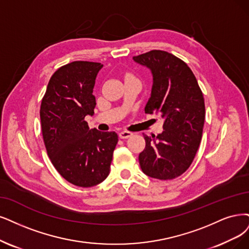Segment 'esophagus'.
I'll return each instance as SVG.
<instances>
[{"mask_svg":"<svg viewBox=\"0 0 249 249\" xmlns=\"http://www.w3.org/2000/svg\"><path fill=\"white\" fill-rule=\"evenodd\" d=\"M131 135H132V133L129 131H121L119 133V137L122 140H126V139H128V137H130Z\"/></svg>","mask_w":249,"mask_h":249,"instance_id":"1","label":"esophagus"}]
</instances>
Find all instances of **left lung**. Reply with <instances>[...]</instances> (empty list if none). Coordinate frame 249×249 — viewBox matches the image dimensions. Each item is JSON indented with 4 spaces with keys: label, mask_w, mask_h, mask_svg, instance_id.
<instances>
[{
    "label": "left lung",
    "mask_w": 249,
    "mask_h": 249,
    "mask_svg": "<svg viewBox=\"0 0 249 249\" xmlns=\"http://www.w3.org/2000/svg\"><path fill=\"white\" fill-rule=\"evenodd\" d=\"M133 60L153 76L145 114H160L164 119L162 133L143 134L141 168L153 178H176L190 167L199 148L205 120L203 94L188 64L171 53L152 50Z\"/></svg>",
    "instance_id": "obj_1"
}]
</instances>
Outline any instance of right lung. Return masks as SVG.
Instances as JSON below:
<instances>
[{"label":"right lung","mask_w":249,"mask_h":249,"mask_svg":"<svg viewBox=\"0 0 249 249\" xmlns=\"http://www.w3.org/2000/svg\"><path fill=\"white\" fill-rule=\"evenodd\" d=\"M103 64L73 61L55 71L42 99L40 118L44 143L60 176L72 185L89 188L109 173L118 142L116 132L90 129L94 115L93 88Z\"/></svg>","instance_id":"right-lung-1"}]
</instances>
